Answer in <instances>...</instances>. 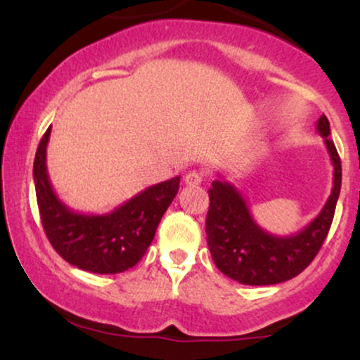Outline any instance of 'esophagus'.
Here are the masks:
<instances>
[{
  "label": "esophagus",
  "mask_w": 360,
  "mask_h": 360,
  "mask_svg": "<svg viewBox=\"0 0 360 360\" xmlns=\"http://www.w3.org/2000/svg\"><path fill=\"white\" fill-rule=\"evenodd\" d=\"M201 181H203V176L196 171H189L188 174L184 176V183L188 186H198L201 184Z\"/></svg>",
  "instance_id": "esophagus-1"
}]
</instances>
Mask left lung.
I'll use <instances>...</instances> for the list:
<instances>
[{"label": "left lung", "mask_w": 360, "mask_h": 360, "mask_svg": "<svg viewBox=\"0 0 360 360\" xmlns=\"http://www.w3.org/2000/svg\"><path fill=\"white\" fill-rule=\"evenodd\" d=\"M333 164V188L321 212L298 233L278 237L260 229L243 200L229 181L214 179L210 188L206 240L213 262L223 274L249 286H267L292 279L303 272L323 245L342 186V164L335 143L328 139L325 115L316 122Z\"/></svg>", "instance_id": "1"}]
</instances>
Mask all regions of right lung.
<instances>
[{
	"mask_svg": "<svg viewBox=\"0 0 360 360\" xmlns=\"http://www.w3.org/2000/svg\"><path fill=\"white\" fill-rule=\"evenodd\" d=\"M44 134L34 160V181L40 218L49 242L62 259L94 274H117L134 267L154 240L160 218L176 198L181 177L154 184L105 214L72 212L53 193L47 174Z\"/></svg>",
	"mask_w": 360,
	"mask_h": 360,
	"instance_id": "add662e5",
	"label": "right lung"
}]
</instances>
